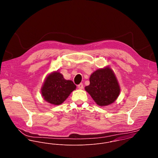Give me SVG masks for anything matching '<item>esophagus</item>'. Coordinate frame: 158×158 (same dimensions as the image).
<instances>
[{
  "label": "esophagus",
  "mask_w": 158,
  "mask_h": 158,
  "mask_svg": "<svg viewBox=\"0 0 158 158\" xmlns=\"http://www.w3.org/2000/svg\"><path fill=\"white\" fill-rule=\"evenodd\" d=\"M78 89H83V83H80V85H78Z\"/></svg>",
  "instance_id": "34e87169"
}]
</instances>
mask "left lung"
I'll list each match as a JSON object with an SVG mask.
<instances>
[{"mask_svg":"<svg viewBox=\"0 0 158 158\" xmlns=\"http://www.w3.org/2000/svg\"><path fill=\"white\" fill-rule=\"evenodd\" d=\"M90 85L85 87L95 103L100 106L113 103L120 94V86L110 68L100 69L91 75Z\"/></svg>","mask_w":158,"mask_h":158,"instance_id":"1","label":"left lung"}]
</instances>
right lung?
<instances>
[{"label":"right lung","instance_id":"add662e5","mask_svg":"<svg viewBox=\"0 0 158 158\" xmlns=\"http://www.w3.org/2000/svg\"><path fill=\"white\" fill-rule=\"evenodd\" d=\"M75 88L76 86L72 81L65 80L62 74L56 72L46 78L41 94L45 101L58 105L65 101Z\"/></svg>","mask_w":158,"mask_h":158}]
</instances>
